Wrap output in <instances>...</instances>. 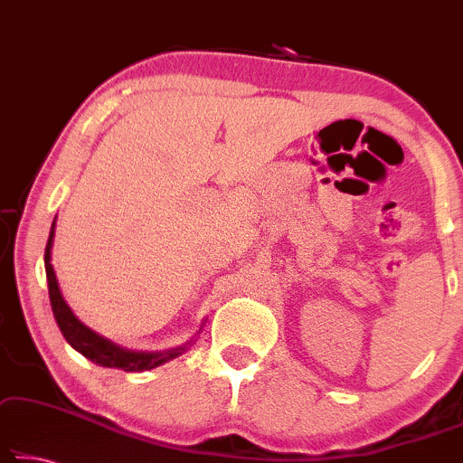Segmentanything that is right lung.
Masks as SVG:
<instances>
[{
  "mask_svg": "<svg viewBox=\"0 0 463 463\" xmlns=\"http://www.w3.org/2000/svg\"><path fill=\"white\" fill-rule=\"evenodd\" d=\"M53 233H56V219H53L48 246H45V278H48V288H50V303L53 317H56V324L75 351H79L93 364L102 367H117V370L123 372H146L152 370V367H158L166 364V361L179 357L184 354L187 348L192 346L194 340L185 343L182 346L169 348V351H131V348H125L112 340L99 336L98 332H93L91 327H87L81 319L77 317L72 309L66 303L62 292H60L56 271H53L52 265V246H53ZM203 330V326H200ZM198 334V332H196Z\"/></svg>",
  "mask_w": 463,
  "mask_h": 463,
  "instance_id": "right-lung-1",
  "label": "right lung"
}]
</instances>
